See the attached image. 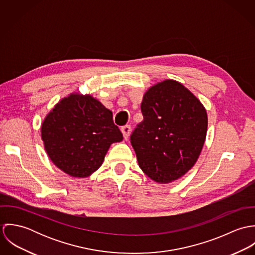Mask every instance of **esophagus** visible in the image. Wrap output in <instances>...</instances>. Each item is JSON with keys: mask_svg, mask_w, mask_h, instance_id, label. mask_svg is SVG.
Segmentation results:
<instances>
[{"mask_svg": "<svg viewBox=\"0 0 255 255\" xmlns=\"http://www.w3.org/2000/svg\"><path fill=\"white\" fill-rule=\"evenodd\" d=\"M121 130H122V132H123V134H124V137H125L126 139H128V136H129V134H130V130H131L130 126H128V125L124 126V127H122Z\"/></svg>", "mask_w": 255, "mask_h": 255, "instance_id": "34e87169", "label": "esophagus"}]
</instances>
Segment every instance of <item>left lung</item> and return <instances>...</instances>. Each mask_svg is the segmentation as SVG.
Returning <instances> with one entry per match:
<instances>
[{"label":"left lung","instance_id":"obj_1","mask_svg":"<svg viewBox=\"0 0 255 255\" xmlns=\"http://www.w3.org/2000/svg\"><path fill=\"white\" fill-rule=\"evenodd\" d=\"M143 121L130 135L140 169L153 181L173 182L197 161L207 132V113L182 83L167 79L146 91Z\"/></svg>","mask_w":255,"mask_h":255}]
</instances>
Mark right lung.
Here are the masks:
<instances>
[{
    "label": "right lung",
    "mask_w": 255,
    "mask_h": 255,
    "mask_svg": "<svg viewBox=\"0 0 255 255\" xmlns=\"http://www.w3.org/2000/svg\"><path fill=\"white\" fill-rule=\"evenodd\" d=\"M41 137L52 162L75 178L94 173L110 145L123 140L112 112L91 95L75 93L62 99L47 115Z\"/></svg>",
    "instance_id": "1"
}]
</instances>
